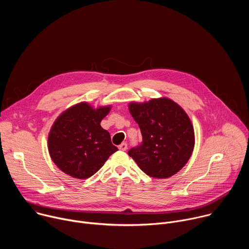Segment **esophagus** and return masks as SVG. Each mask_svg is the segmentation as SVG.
<instances>
[{"label": "esophagus", "mask_w": 249, "mask_h": 249, "mask_svg": "<svg viewBox=\"0 0 249 249\" xmlns=\"http://www.w3.org/2000/svg\"><path fill=\"white\" fill-rule=\"evenodd\" d=\"M118 148H119V150H121V151H126V150H127V144H126V143H122Z\"/></svg>", "instance_id": "esophagus-1"}]
</instances>
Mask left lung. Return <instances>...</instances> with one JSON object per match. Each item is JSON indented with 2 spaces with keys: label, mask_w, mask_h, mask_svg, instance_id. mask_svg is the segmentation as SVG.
<instances>
[{
  "label": "left lung",
  "mask_w": 249,
  "mask_h": 249,
  "mask_svg": "<svg viewBox=\"0 0 249 249\" xmlns=\"http://www.w3.org/2000/svg\"><path fill=\"white\" fill-rule=\"evenodd\" d=\"M128 106L143 137L141 145L130 149L128 155L155 178H167L178 172L189 160L195 144L193 125L186 112L166 97Z\"/></svg>",
  "instance_id": "8db88e82"
}]
</instances>
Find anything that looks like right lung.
Segmentation results:
<instances>
[{
    "mask_svg": "<svg viewBox=\"0 0 249 249\" xmlns=\"http://www.w3.org/2000/svg\"><path fill=\"white\" fill-rule=\"evenodd\" d=\"M111 106L93 108L87 102L65 110L48 136V151L54 163L66 174L87 179L118 151L109 133L100 126Z\"/></svg>",
    "mask_w": 249,
    "mask_h": 249,
    "instance_id": "obj_1",
    "label": "right lung"
}]
</instances>
